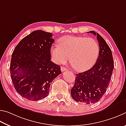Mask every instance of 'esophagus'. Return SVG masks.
<instances>
[{
    "instance_id": "obj_1",
    "label": "esophagus",
    "mask_w": 126,
    "mask_h": 126,
    "mask_svg": "<svg viewBox=\"0 0 126 126\" xmlns=\"http://www.w3.org/2000/svg\"><path fill=\"white\" fill-rule=\"evenodd\" d=\"M67 70V69L66 67H61V70L62 72H63V71H66Z\"/></svg>"
}]
</instances>
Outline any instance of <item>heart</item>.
<instances>
[{"instance_id": "b5f03b06", "label": "heart", "mask_w": 126, "mask_h": 126, "mask_svg": "<svg viewBox=\"0 0 126 126\" xmlns=\"http://www.w3.org/2000/svg\"><path fill=\"white\" fill-rule=\"evenodd\" d=\"M52 61L57 64L69 60L75 69L83 71L91 68L95 63L99 52V46L95 39L91 37L66 36L62 38L59 45L51 48Z\"/></svg>"}]
</instances>
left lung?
<instances>
[{
	"label": "left lung",
	"instance_id": "1",
	"mask_svg": "<svg viewBox=\"0 0 126 126\" xmlns=\"http://www.w3.org/2000/svg\"><path fill=\"white\" fill-rule=\"evenodd\" d=\"M98 42L99 55L96 63L87 71L76 74L75 82L71 90L72 98L86 104L96 103L106 91L114 67L112 51L103 37L94 31Z\"/></svg>",
	"mask_w": 126,
	"mask_h": 126
}]
</instances>
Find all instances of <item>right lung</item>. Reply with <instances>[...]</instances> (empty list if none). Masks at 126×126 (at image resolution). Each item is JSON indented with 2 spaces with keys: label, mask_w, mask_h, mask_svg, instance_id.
Returning a JSON list of instances; mask_svg holds the SVG:
<instances>
[{
  "label": "right lung",
  "mask_w": 126,
  "mask_h": 126,
  "mask_svg": "<svg viewBox=\"0 0 126 126\" xmlns=\"http://www.w3.org/2000/svg\"><path fill=\"white\" fill-rule=\"evenodd\" d=\"M54 42L52 33L39 30L25 36L14 48L10 76L23 97L34 101L46 97L52 81L61 74L60 67L51 61Z\"/></svg>",
  "instance_id": "1"
}]
</instances>
